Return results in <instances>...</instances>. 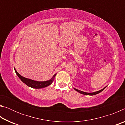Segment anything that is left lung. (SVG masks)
Returning a JSON list of instances; mask_svg holds the SVG:
<instances>
[{"label":"left lung","mask_w":125,"mask_h":125,"mask_svg":"<svg viewBox=\"0 0 125 125\" xmlns=\"http://www.w3.org/2000/svg\"><path fill=\"white\" fill-rule=\"evenodd\" d=\"M105 88H103V89H101V90H100L98 91V92H94V93H86V92H82V91H80V90H78V89H75L76 91H77V92H79V93H81V94H84V95H96V94H98V93H100L101 92H102V91H103L104 89Z\"/></svg>","instance_id":"8db88e82"}]
</instances>
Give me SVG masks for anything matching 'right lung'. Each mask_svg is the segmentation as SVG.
Here are the masks:
<instances>
[{
    "label": "right lung",
    "mask_w": 125,
    "mask_h": 125,
    "mask_svg": "<svg viewBox=\"0 0 125 125\" xmlns=\"http://www.w3.org/2000/svg\"><path fill=\"white\" fill-rule=\"evenodd\" d=\"M15 73L18 76V77L20 78V79L22 80V82L27 85L28 86L30 87H31L32 88H36V89H39V88H43L46 87V86H48V85H51L53 81V77L56 76V74L53 75V77L52 79H51L50 80H47V81L45 82H37L35 81V80H33L31 79H27L25 77H23L22 76L20 75L17 71L15 69Z\"/></svg>",
    "instance_id": "right-lung-1"
}]
</instances>
